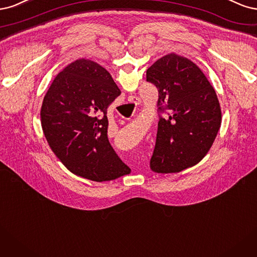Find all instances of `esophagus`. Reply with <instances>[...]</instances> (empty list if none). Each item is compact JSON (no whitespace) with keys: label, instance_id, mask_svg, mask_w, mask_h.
<instances>
[{"label":"esophagus","instance_id":"obj_1","mask_svg":"<svg viewBox=\"0 0 257 257\" xmlns=\"http://www.w3.org/2000/svg\"><path fill=\"white\" fill-rule=\"evenodd\" d=\"M129 102H131V103H136V104L138 105V104H140V102H141V101L139 100V99H138L137 97H130V98H129Z\"/></svg>","mask_w":257,"mask_h":257}]
</instances>
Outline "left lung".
I'll list each match as a JSON object with an SVG mask.
<instances>
[{"mask_svg": "<svg viewBox=\"0 0 257 257\" xmlns=\"http://www.w3.org/2000/svg\"><path fill=\"white\" fill-rule=\"evenodd\" d=\"M158 88L159 118L151 170L179 173L192 168L209 152L221 127V107L212 85L198 66L185 56L169 53L146 71Z\"/></svg>", "mask_w": 257, "mask_h": 257, "instance_id": "left-lung-1", "label": "left lung"}]
</instances>
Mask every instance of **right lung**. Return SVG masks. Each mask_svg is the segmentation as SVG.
I'll list each match as a JSON object with an SVG mask.
<instances>
[{"mask_svg": "<svg viewBox=\"0 0 257 257\" xmlns=\"http://www.w3.org/2000/svg\"><path fill=\"white\" fill-rule=\"evenodd\" d=\"M120 93L109 71L86 59L70 63L54 78L41 104V128L71 173L93 181L130 173L107 140L106 111Z\"/></svg>", "mask_w": 257, "mask_h": 257, "instance_id": "add662e5", "label": "right lung"}]
</instances>
